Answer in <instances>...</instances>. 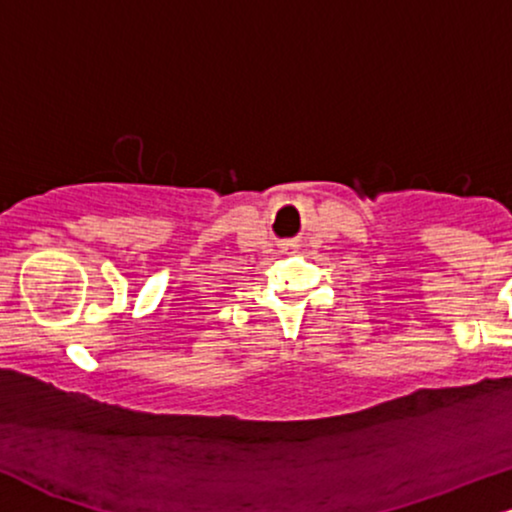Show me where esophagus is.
I'll return each instance as SVG.
<instances>
[{
	"mask_svg": "<svg viewBox=\"0 0 512 512\" xmlns=\"http://www.w3.org/2000/svg\"><path fill=\"white\" fill-rule=\"evenodd\" d=\"M296 249H299V246H296V244H285V246H282V251H296Z\"/></svg>",
	"mask_w": 512,
	"mask_h": 512,
	"instance_id": "esophagus-1",
	"label": "esophagus"
}]
</instances>
